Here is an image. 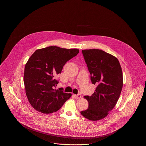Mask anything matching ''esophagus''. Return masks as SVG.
Returning <instances> with one entry per match:
<instances>
[{
    "instance_id": "34e87169",
    "label": "esophagus",
    "mask_w": 146,
    "mask_h": 146,
    "mask_svg": "<svg viewBox=\"0 0 146 146\" xmlns=\"http://www.w3.org/2000/svg\"><path fill=\"white\" fill-rule=\"evenodd\" d=\"M74 96L76 99H80L81 98V96L80 94H78V95H74Z\"/></svg>"
}]
</instances>
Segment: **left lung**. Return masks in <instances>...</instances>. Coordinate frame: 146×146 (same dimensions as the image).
<instances>
[{"label": "left lung", "mask_w": 146, "mask_h": 146, "mask_svg": "<svg viewBox=\"0 0 146 146\" xmlns=\"http://www.w3.org/2000/svg\"><path fill=\"white\" fill-rule=\"evenodd\" d=\"M93 84L97 85L91 96H84L88 108L81 112L91 121L106 117L115 106L123 86V76L118 59L101 50H82Z\"/></svg>", "instance_id": "left-lung-1"}]
</instances>
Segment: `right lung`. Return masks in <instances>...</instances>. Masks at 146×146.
<instances>
[{"instance_id": "right-lung-1", "label": "right lung", "mask_w": 146, "mask_h": 146, "mask_svg": "<svg viewBox=\"0 0 146 146\" xmlns=\"http://www.w3.org/2000/svg\"><path fill=\"white\" fill-rule=\"evenodd\" d=\"M78 52L76 48L50 46L31 56L25 66L24 82L28 99L35 110L44 114L55 112L71 97V94L54 88L58 84L54 77Z\"/></svg>"}]
</instances>
